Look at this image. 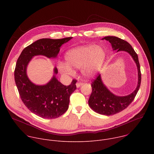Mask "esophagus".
Wrapping results in <instances>:
<instances>
[{
  "label": "esophagus",
  "mask_w": 154,
  "mask_h": 154,
  "mask_svg": "<svg viewBox=\"0 0 154 154\" xmlns=\"http://www.w3.org/2000/svg\"><path fill=\"white\" fill-rule=\"evenodd\" d=\"M83 85V83H81V82H77V83H76V87L77 88H79V87H80L82 85Z\"/></svg>",
  "instance_id": "1"
}]
</instances>
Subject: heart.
Returning a JSON list of instances; mask_svg holds the SVG:
<instances>
[{"mask_svg": "<svg viewBox=\"0 0 154 154\" xmlns=\"http://www.w3.org/2000/svg\"><path fill=\"white\" fill-rule=\"evenodd\" d=\"M105 58V51L100 47L93 45L79 46L66 52V63H58L57 68L61 73L66 75L74 73L72 68H82L81 71L85 77L92 78L100 70Z\"/></svg>", "mask_w": 154, "mask_h": 154, "instance_id": "b5f03b06", "label": "heart"}]
</instances>
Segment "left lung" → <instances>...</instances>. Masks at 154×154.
I'll use <instances>...</instances> for the list:
<instances>
[{
  "label": "left lung",
  "instance_id": "left-lung-1",
  "mask_svg": "<svg viewBox=\"0 0 154 154\" xmlns=\"http://www.w3.org/2000/svg\"><path fill=\"white\" fill-rule=\"evenodd\" d=\"M102 39H105L110 42L113 51L127 52L135 61L138 70V83L136 89L127 96H117L109 91L102 82L100 74L92 83V93L88 100L90 107L97 113L110 116L124 110L134 100L140 89L141 74L138 55L129 43L118 37L112 36H105Z\"/></svg>",
  "mask_w": 154,
  "mask_h": 154
}]
</instances>
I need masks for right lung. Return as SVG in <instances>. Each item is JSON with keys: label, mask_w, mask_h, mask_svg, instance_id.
Masks as SVG:
<instances>
[{"label": "right lung", "mask_w": 154, "mask_h": 154, "mask_svg": "<svg viewBox=\"0 0 154 154\" xmlns=\"http://www.w3.org/2000/svg\"><path fill=\"white\" fill-rule=\"evenodd\" d=\"M72 38L38 39L22 51L17 60L14 80L21 100L32 113L41 118L55 119L67 111L70 96L76 90L77 81L73 80L68 86L63 85L56 77L58 70L55 66L54 75L47 83L36 85L29 79L27 66L35 56L57 58L61 46Z\"/></svg>", "instance_id": "1"}]
</instances>
